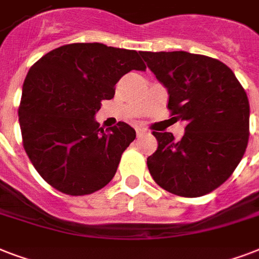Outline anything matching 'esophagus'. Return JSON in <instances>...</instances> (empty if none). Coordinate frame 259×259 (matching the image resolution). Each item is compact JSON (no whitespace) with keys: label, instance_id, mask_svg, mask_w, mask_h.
I'll return each instance as SVG.
<instances>
[{"label":"esophagus","instance_id":"1","mask_svg":"<svg viewBox=\"0 0 259 259\" xmlns=\"http://www.w3.org/2000/svg\"><path fill=\"white\" fill-rule=\"evenodd\" d=\"M136 132H137V136L140 137V136H142V134L146 133V129H144V127H137V129H136Z\"/></svg>","mask_w":259,"mask_h":259}]
</instances>
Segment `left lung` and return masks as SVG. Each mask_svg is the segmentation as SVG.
Returning a JSON list of instances; mask_svg holds the SVG:
<instances>
[{"mask_svg": "<svg viewBox=\"0 0 259 259\" xmlns=\"http://www.w3.org/2000/svg\"><path fill=\"white\" fill-rule=\"evenodd\" d=\"M150 71L168 90L175 121L185 133L153 132L157 150L148 168L161 188L199 197L217 189L241 162L249 141V99L225 63L185 51L141 52Z\"/></svg>", "mask_w": 259, "mask_h": 259, "instance_id": "1", "label": "left lung"}]
</instances>
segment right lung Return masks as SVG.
<instances>
[{"instance_id": "add662e5", "label": "right lung", "mask_w": 259, "mask_h": 259, "mask_svg": "<svg viewBox=\"0 0 259 259\" xmlns=\"http://www.w3.org/2000/svg\"><path fill=\"white\" fill-rule=\"evenodd\" d=\"M145 68L137 51L101 42L59 47L30 67L18 121L24 149L48 184L71 196L109 184L136 130L125 122L103 130L95 114L123 75Z\"/></svg>"}]
</instances>
